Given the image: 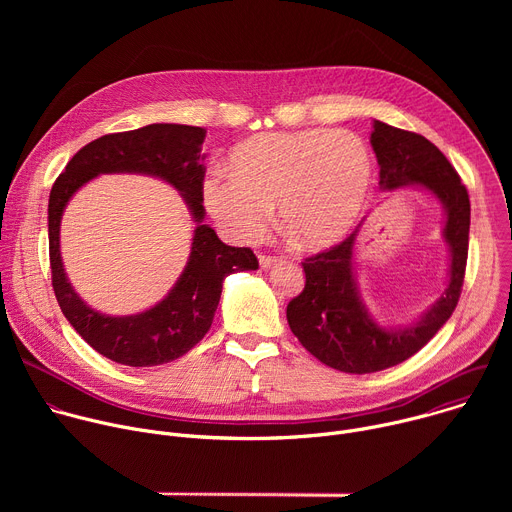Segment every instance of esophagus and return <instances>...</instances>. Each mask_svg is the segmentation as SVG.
Masks as SVG:
<instances>
[{"instance_id":"esophagus-1","label":"esophagus","mask_w":512,"mask_h":512,"mask_svg":"<svg viewBox=\"0 0 512 512\" xmlns=\"http://www.w3.org/2000/svg\"><path fill=\"white\" fill-rule=\"evenodd\" d=\"M279 259L277 257H271V255H259V265L261 269H271Z\"/></svg>"}]
</instances>
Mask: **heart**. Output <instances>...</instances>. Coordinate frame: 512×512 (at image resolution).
<instances>
[{
  "instance_id": "b5f03b06",
  "label": "heart",
  "mask_w": 512,
  "mask_h": 512,
  "mask_svg": "<svg viewBox=\"0 0 512 512\" xmlns=\"http://www.w3.org/2000/svg\"><path fill=\"white\" fill-rule=\"evenodd\" d=\"M229 178L202 184L208 214L239 241L263 235L273 204L285 233L320 251L342 243L367 206L375 162L360 135L344 129L267 131L243 139L227 158Z\"/></svg>"
}]
</instances>
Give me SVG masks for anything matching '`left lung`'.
Wrapping results in <instances>:
<instances>
[{
  "instance_id": "left-lung-1",
  "label": "left lung",
  "mask_w": 512,
  "mask_h": 512,
  "mask_svg": "<svg viewBox=\"0 0 512 512\" xmlns=\"http://www.w3.org/2000/svg\"><path fill=\"white\" fill-rule=\"evenodd\" d=\"M371 145L381 168V190L415 186L442 204L450 277L440 300L415 322L381 326L364 306L356 281L354 257L364 221L340 245L308 257L302 263L306 287L287 304V324L320 362L352 375L385 371L421 350L456 310L468 259L470 198L448 158L423 135L377 119Z\"/></svg>"
}]
</instances>
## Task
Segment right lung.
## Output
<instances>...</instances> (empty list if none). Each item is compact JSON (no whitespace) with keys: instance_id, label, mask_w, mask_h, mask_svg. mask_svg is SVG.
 I'll return each mask as SVG.
<instances>
[{"instance_id":"add662e5","label":"right lung","mask_w":512,"mask_h":512,"mask_svg":"<svg viewBox=\"0 0 512 512\" xmlns=\"http://www.w3.org/2000/svg\"><path fill=\"white\" fill-rule=\"evenodd\" d=\"M202 127L152 123L103 135L79 150L56 178L48 200V245L52 287L70 326L99 354L127 367H156L196 346L208 332L223 281L235 271H253L257 257L247 247H229L204 225ZM101 173H143L174 185L197 227L187 267L167 298L150 311L109 317L87 307L69 285L59 257V221L67 200Z\"/></svg>"}]
</instances>
